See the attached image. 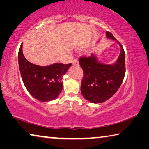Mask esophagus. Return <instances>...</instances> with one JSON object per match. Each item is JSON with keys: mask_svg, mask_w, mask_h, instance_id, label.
I'll list each match as a JSON object with an SVG mask.
<instances>
[{"mask_svg": "<svg viewBox=\"0 0 149 149\" xmlns=\"http://www.w3.org/2000/svg\"><path fill=\"white\" fill-rule=\"evenodd\" d=\"M72 64L74 65H79V62L77 59H74L72 60Z\"/></svg>", "mask_w": 149, "mask_h": 149, "instance_id": "34e87169", "label": "esophagus"}]
</instances>
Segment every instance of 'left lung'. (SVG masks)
Instances as JSON below:
<instances>
[{
    "mask_svg": "<svg viewBox=\"0 0 149 149\" xmlns=\"http://www.w3.org/2000/svg\"><path fill=\"white\" fill-rule=\"evenodd\" d=\"M107 37L119 44L120 54L114 64H104L99 62L94 54L79 58L84 70L81 92L85 99L92 103H102L110 99L119 89L125 73V52L122 45L110 32Z\"/></svg>",
    "mask_w": 149,
    "mask_h": 149,
    "instance_id": "8db88e82",
    "label": "left lung"
}]
</instances>
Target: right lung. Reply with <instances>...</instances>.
Listing matches in <instances>:
<instances>
[{
	"instance_id": "add662e5",
	"label": "right lung",
	"mask_w": 149,
	"mask_h": 149,
	"mask_svg": "<svg viewBox=\"0 0 149 149\" xmlns=\"http://www.w3.org/2000/svg\"><path fill=\"white\" fill-rule=\"evenodd\" d=\"M20 74L25 87L33 97L41 102L54 100L63 89L62 77L72 64H56L40 66L27 61L22 52H18Z\"/></svg>"
}]
</instances>
